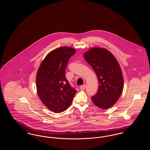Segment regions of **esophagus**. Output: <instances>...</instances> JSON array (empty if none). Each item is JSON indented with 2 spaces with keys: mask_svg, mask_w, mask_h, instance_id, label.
<instances>
[{
  "mask_svg": "<svg viewBox=\"0 0 150 150\" xmlns=\"http://www.w3.org/2000/svg\"><path fill=\"white\" fill-rule=\"evenodd\" d=\"M86 84H84V85H82V86H80V89L81 90H84L85 89H86Z\"/></svg>",
  "mask_w": 150,
  "mask_h": 150,
  "instance_id": "34e87169",
  "label": "esophagus"
}]
</instances>
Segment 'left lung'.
Returning a JSON list of instances; mask_svg holds the SVG:
<instances>
[{
	"label": "left lung",
	"mask_w": 150,
	"mask_h": 150,
	"mask_svg": "<svg viewBox=\"0 0 150 150\" xmlns=\"http://www.w3.org/2000/svg\"><path fill=\"white\" fill-rule=\"evenodd\" d=\"M86 61L96 72L99 81L93 103L102 109L112 106L119 100L124 88L121 68L114 56L105 48H92L84 53Z\"/></svg>",
	"instance_id": "left-lung-1"
}]
</instances>
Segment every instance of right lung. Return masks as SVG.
<instances>
[{
  "instance_id": "1",
  "label": "right lung",
  "mask_w": 150,
  "mask_h": 150,
  "mask_svg": "<svg viewBox=\"0 0 150 150\" xmlns=\"http://www.w3.org/2000/svg\"><path fill=\"white\" fill-rule=\"evenodd\" d=\"M75 52V49L69 47L52 50L44 58L37 72L38 95L43 104L55 113L62 112L70 107L77 92L65 76L68 61Z\"/></svg>"
}]
</instances>
